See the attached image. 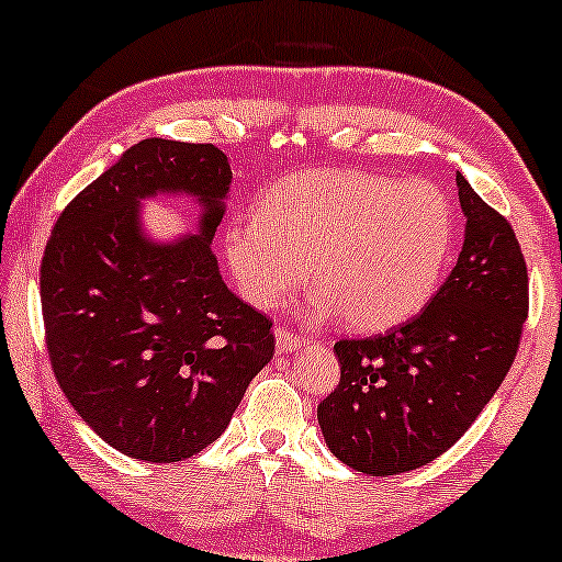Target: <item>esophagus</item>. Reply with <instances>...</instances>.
<instances>
[{
	"instance_id": "obj_1",
	"label": "esophagus",
	"mask_w": 562,
	"mask_h": 562,
	"mask_svg": "<svg viewBox=\"0 0 562 562\" xmlns=\"http://www.w3.org/2000/svg\"><path fill=\"white\" fill-rule=\"evenodd\" d=\"M306 345H310V340L294 335L291 329L276 327V352H279V356H289V352L302 350V348H306Z\"/></svg>"
}]
</instances>
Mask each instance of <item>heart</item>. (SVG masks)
<instances>
[{
	"instance_id": "obj_1",
	"label": "heart",
	"mask_w": 562,
	"mask_h": 562,
	"mask_svg": "<svg viewBox=\"0 0 562 562\" xmlns=\"http://www.w3.org/2000/svg\"><path fill=\"white\" fill-rule=\"evenodd\" d=\"M456 217L435 183L363 171H312L268 189L258 214L222 235L229 273L252 306L273 310L306 279L312 317L342 312L360 333L394 327L440 286Z\"/></svg>"
}]
</instances>
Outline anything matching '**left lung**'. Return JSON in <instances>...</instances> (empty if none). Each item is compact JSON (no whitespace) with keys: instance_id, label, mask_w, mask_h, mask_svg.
Here are the masks:
<instances>
[{"instance_id":"left-lung-1","label":"left lung","mask_w":562,"mask_h":562,"mask_svg":"<svg viewBox=\"0 0 562 562\" xmlns=\"http://www.w3.org/2000/svg\"><path fill=\"white\" fill-rule=\"evenodd\" d=\"M465 240L417 317L386 335L340 340V383L317 406L335 458L368 475L427 465L491 402L527 319V266L517 235L458 171Z\"/></svg>"}]
</instances>
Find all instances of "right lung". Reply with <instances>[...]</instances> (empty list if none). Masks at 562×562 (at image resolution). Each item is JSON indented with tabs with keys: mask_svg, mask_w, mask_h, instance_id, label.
<instances>
[{
	"mask_svg": "<svg viewBox=\"0 0 562 562\" xmlns=\"http://www.w3.org/2000/svg\"><path fill=\"white\" fill-rule=\"evenodd\" d=\"M233 183L210 143L148 137L60 214L41 266L58 386L114 450L176 463L217 440L273 358L271 322L222 281L212 240ZM189 195L198 233L158 241L142 202Z\"/></svg>",
	"mask_w": 562,
	"mask_h": 562,
	"instance_id": "add662e5",
	"label": "right lung"
}]
</instances>
